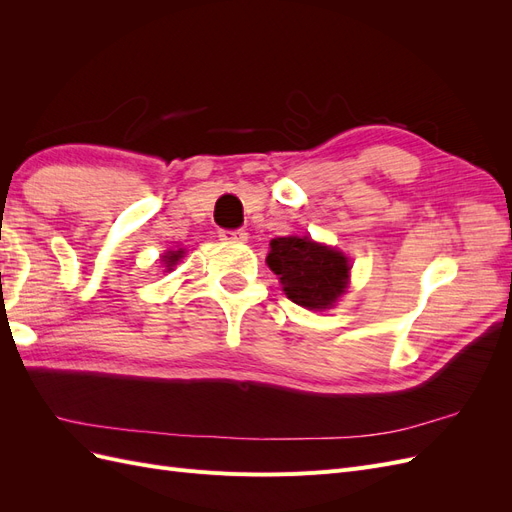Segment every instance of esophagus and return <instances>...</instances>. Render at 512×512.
<instances>
[{"instance_id":"obj_1","label":"esophagus","mask_w":512,"mask_h":512,"mask_svg":"<svg viewBox=\"0 0 512 512\" xmlns=\"http://www.w3.org/2000/svg\"><path fill=\"white\" fill-rule=\"evenodd\" d=\"M220 239L224 241H247V232L243 228H235V230H220Z\"/></svg>"}]
</instances>
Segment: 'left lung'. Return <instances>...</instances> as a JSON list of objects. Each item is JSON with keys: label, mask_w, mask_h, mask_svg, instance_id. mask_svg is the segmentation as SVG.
<instances>
[{"label": "left lung", "mask_w": 512, "mask_h": 512, "mask_svg": "<svg viewBox=\"0 0 512 512\" xmlns=\"http://www.w3.org/2000/svg\"><path fill=\"white\" fill-rule=\"evenodd\" d=\"M267 265L280 275L286 297L307 309H327L348 286V258L307 237L271 241Z\"/></svg>", "instance_id": "left-lung-1"}]
</instances>
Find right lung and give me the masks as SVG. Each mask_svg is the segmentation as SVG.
I'll return each instance as SVG.
<instances>
[{"instance_id":"obj_1","label":"right lung","mask_w":512,"mask_h":512,"mask_svg":"<svg viewBox=\"0 0 512 512\" xmlns=\"http://www.w3.org/2000/svg\"><path fill=\"white\" fill-rule=\"evenodd\" d=\"M183 256V250H179V252H168L166 256H164V265H166V269L170 271V267L173 265H177V260Z\"/></svg>"}]
</instances>
